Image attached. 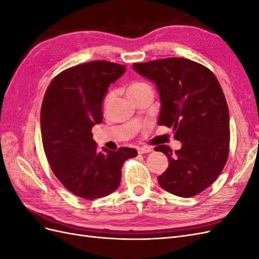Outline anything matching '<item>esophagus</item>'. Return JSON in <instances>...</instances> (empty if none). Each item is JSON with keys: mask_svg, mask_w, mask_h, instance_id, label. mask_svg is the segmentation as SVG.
<instances>
[{"mask_svg": "<svg viewBox=\"0 0 259 259\" xmlns=\"http://www.w3.org/2000/svg\"><path fill=\"white\" fill-rule=\"evenodd\" d=\"M137 151L139 154H143V153H149L152 151V149L150 147H142V148H138Z\"/></svg>", "mask_w": 259, "mask_h": 259, "instance_id": "obj_1", "label": "esophagus"}]
</instances>
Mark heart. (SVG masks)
<instances>
[{"label":"heart","mask_w":259,"mask_h":259,"mask_svg":"<svg viewBox=\"0 0 259 259\" xmlns=\"http://www.w3.org/2000/svg\"><path fill=\"white\" fill-rule=\"evenodd\" d=\"M149 88V85L145 82H133L127 86V95L130 96V98H134L136 96H138L140 93L144 92L146 89ZM111 99H112V93H108L105 99H104V108L107 109L111 103Z\"/></svg>","instance_id":"1"}]
</instances>
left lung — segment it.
<instances>
[{
	"label": "left lung",
	"instance_id": "8db88e82",
	"mask_svg": "<svg viewBox=\"0 0 259 259\" xmlns=\"http://www.w3.org/2000/svg\"><path fill=\"white\" fill-rule=\"evenodd\" d=\"M133 66L159 91V125L173 128L175 139L183 143L175 151L166 145L154 148L168 159L158 182L178 197H194L215 182L228 160L229 110L222 86L208 68L186 58Z\"/></svg>",
	"mask_w": 259,
	"mask_h": 259
}]
</instances>
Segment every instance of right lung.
<instances>
[{
    "instance_id": "obj_1",
    "label": "right lung",
    "mask_w": 259,
    "mask_h": 259,
    "mask_svg": "<svg viewBox=\"0 0 259 259\" xmlns=\"http://www.w3.org/2000/svg\"><path fill=\"white\" fill-rule=\"evenodd\" d=\"M126 67L94 60L68 68L54 77L41 108L42 143L53 173L82 199L95 200L117 189L122 166L136 149L99 151L92 128L103 122L101 104L110 83Z\"/></svg>"
}]
</instances>
